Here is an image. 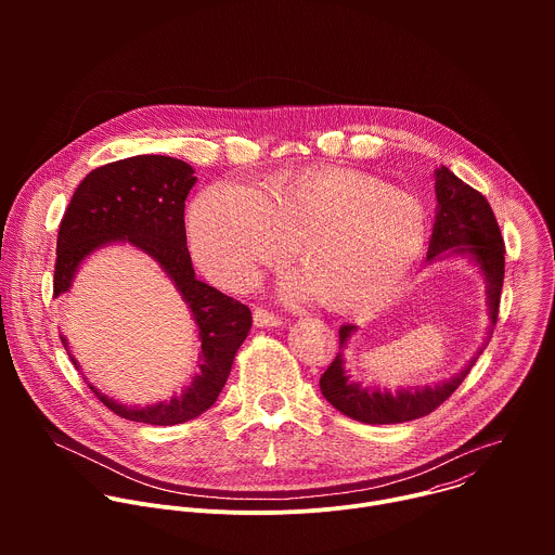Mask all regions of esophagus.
<instances>
[{"label": "esophagus", "mask_w": 555, "mask_h": 555, "mask_svg": "<svg viewBox=\"0 0 555 555\" xmlns=\"http://www.w3.org/2000/svg\"><path fill=\"white\" fill-rule=\"evenodd\" d=\"M253 319H255V327H259V330H268V327H279V325H283V321L279 319L276 313H272V311H268V309H263V307H257V309H255Z\"/></svg>", "instance_id": "34e87169"}]
</instances>
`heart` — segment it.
I'll return each instance as SVG.
<instances>
[{
    "mask_svg": "<svg viewBox=\"0 0 555 555\" xmlns=\"http://www.w3.org/2000/svg\"><path fill=\"white\" fill-rule=\"evenodd\" d=\"M189 240L202 270L232 292L285 263L298 241L305 268L285 276L283 294L353 309L411 274L428 242V212L377 178L307 169L276 176L263 191L236 180L208 186L189 210Z\"/></svg>",
    "mask_w": 555,
    "mask_h": 555,
    "instance_id": "b5f03b06",
    "label": "heart"
}]
</instances>
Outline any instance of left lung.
Returning a JSON list of instances; mask_svg holds the SVG:
<instances>
[{
  "mask_svg": "<svg viewBox=\"0 0 555 555\" xmlns=\"http://www.w3.org/2000/svg\"><path fill=\"white\" fill-rule=\"evenodd\" d=\"M435 193L437 210L426 261L435 263L450 257H463L472 266H477L486 283V305L490 315L488 336L477 356H472L469 362L452 377L441 379L435 386H406L390 392L388 388L362 386L349 375L345 369V349L358 327L343 325L340 351L323 373L321 390L336 411L362 424H402L433 413L450 398L474 362L479 360L492 338L499 319V302L505 276V246L488 199L459 180L448 167L435 169Z\"/></svg>",
  "mask_w": 555,
  "mask_h": 555,
  "instance_id": "8db88e82",
  "label": "left lung"
}]
</instances>
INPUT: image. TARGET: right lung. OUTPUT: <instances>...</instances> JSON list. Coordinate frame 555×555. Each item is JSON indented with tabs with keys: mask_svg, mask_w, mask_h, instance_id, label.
Returning <instances> with one entry per match:
<instances>
[{
	"mask_svg": "<svg viewBox=\"0 0 555 555\" xmlns=\"http://www.w3.org/2000/svg\"><path fill=\"white\" fill-rule=\"evenodd\" d=\"M193 173L191 165L169 155H133L99 167L78 184L59 225L54 296L72 287L78 270L94 253L129 244L163 268L197 325L199 371L171 400L129 406L107 398L83 377L112 413L129 422L173 426L208 411L253 327V313L244 302L195 276L184 228V202L197 182ZM61 343L72 364L81 371L63 334Z\"/></svg>",
	"mask_w": 555,
	"mask_h": 555,
	"instance_id": "add662e5",
	"label": "right lung"
}]
</instances>
